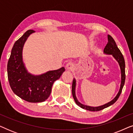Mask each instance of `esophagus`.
Segmentation results:
<instances>
[{
    "mask_svg": "<svg viewBox=\"0 0 133 133\" xmlns=\"http://www.w3.org/2000/svg\"><path fill=\"white\" fill-rule=\"evenodd\" d=\"M66 68L68 69L69 70H72L74 68V63L72 62H68V63L66 64Z\"/></svg>",
    "mask_w": 133,
    "mask_h": 133,
    "instance_id": "esophagus-1",
    "label": "esophagus"
}]
</instances>
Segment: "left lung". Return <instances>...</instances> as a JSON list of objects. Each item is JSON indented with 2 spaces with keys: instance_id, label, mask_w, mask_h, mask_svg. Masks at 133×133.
I'll list each match as a JSON object with an SVG mask.
<instances>
[{
  "instance_id": "1",
  "label": "left lung",
  "mask_w": 133,
  "mask_h": 133,
  "mask_svg": "<svg viewBox=\"0 0 133 133\" xmlns=\"http://www.w3.org/2000/svg\"><path fill=\"white\" fill-rule=\"evenodd\" d=\"M108 42L107 43L106 46H105L104 50H103V52L104 53L107 54H112V56L115 58L116 61L118 62L119 63L120 68H121V87H120V90L119 91V92H118L117 96H116L115 98L114 99H112L111 101L110 102L106 103V104L102 105V106L100 107H92L90 106H87V105H85L82 104L81 103H80L79 101H77V98H76V94H75V87H76V80L75 79H73L72 81V97H73L74 101L76 103L78 106L81 107L82 108L85 109V110L91 111H101L102 110H103L104 108H106L107 107L111 106V105L113 104L117 101V100L119 99L120 95H121L122 91L123 85L125 84V60L124 57L121 52V51L116 45V43L114 41L111 36L110 35H108Z\"/></svg>"
}]
</instances>
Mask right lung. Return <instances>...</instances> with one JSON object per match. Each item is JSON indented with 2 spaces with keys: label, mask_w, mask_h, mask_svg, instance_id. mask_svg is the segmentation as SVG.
<instances>
[{
  "label": "right lung",
  "mask_w": 133,
  "mask_h": 133,
  "mask_svg": "<svg viewBox=\"0 0 133 133\" xmlns=\"http://www.w3.org/2000/svg\"><path fill=\"white\" fill-rule=\"evenodd\" d=\"M32 30H28L14 43L7 65L9 83L12 91L29 102H42L48 99L52 84L65 71L64 67L34 76L27 72L22 61L23 45Z\"/></svg>",
  "instance_id": "obj_1"
}]
</instances>
